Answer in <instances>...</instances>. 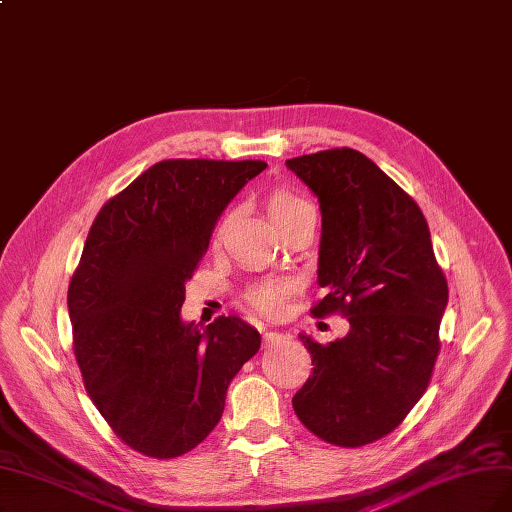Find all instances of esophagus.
<instances>
[{"mask_svg":"<svg viewBox=\"0 0 512 512\" xmlns=\"http://www.w3.org/2000/svg\"><path fill=\"white\" fill-rule=\"evenodd\" d=\"M288 339V334H284V332H264V337H262V341H264V345H275V343H281V341H286Z\"/></svg>","mask_w":512,"mask_h":512,"instance_id":"obj_1","label":"esophagus"}]
</instances>
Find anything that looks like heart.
Wrapping results in <instances>:
<instances>
[{
    "label": "heart",
    "mask_w": 512,
    "mask_h": 512,
    "mask_svg": "<svg viewBox=\"0 0 512 512\" xmlns=\"http://www.w3.org/2000/svg\"><path fill=\"white\" fill-rule=\"evenodd\" d=\"M311 207L303 197L294 195V192L286 188H275L269 192L267 197V211L269 218L275 226L286 222L288 218L296 216L298 211ZM288 290L286 281H269V284H258L248 292V301L260 309L262 313H277L281 309V301H284V294Z\"/></svg>",
    "instance_id": "1"
}]
</instances>
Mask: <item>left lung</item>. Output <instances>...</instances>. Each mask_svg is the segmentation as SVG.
I'll return each instance as SVG.
<instances>
[{"label":"left lung","mask_w":512,"mask_h":512,"mask_svg":"<svg viewBox=\"0 0 512 512\" xmlns=\"http://www.w3.org/2000/svg\"><path fill=\"white\" fill-rule=\"evenodd\" d=\"M286 165L322 211L317 284L326 296L311 313L339 311L349 322L326 345L298 334L313 368L292 407L326 443L362 447L396 430L424 396L447 279L417 203L362 152L322 150Z\"/></svg>","instance_id":"1"}]
</instances>
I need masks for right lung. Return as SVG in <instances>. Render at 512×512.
<instances>
[{
	"instance_id": "add662e5",
	"label": "right lung",
	"mask_w": 512,
	"mask_h": 512,
	"mask_svg": "<svg viewBox=\"0 0 512 512\" xmlns=\"http://www.w3.org/2000/svg\"><path fill=\"white\" fill-rule=\"evenodd\" d=\"M264 161L171 158L101 207L67 290L86 394L131 449L169 460L218 426L226 390L260 349L235 315L182 320L186 281L226 205Z\"/></svg>"
}]
</instances>
